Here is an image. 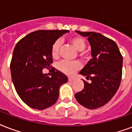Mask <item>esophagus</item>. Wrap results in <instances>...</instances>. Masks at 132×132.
<instances>
[{
	"mask_svg": "<svg viewBox=\"0 0 132 132\" xmlns=\"http://www.w3.org/2000/svg\"><path fill=\"white\" fill-rule=\"evenodd\" d=\"M75 80V78L74 77H68V81L69 82H73Z\"/></svg>",
	"mask_w": 132,
	"mask_h": 132,
	"instance_id": "1",
	"label": "esophagus"
}]
</instances>
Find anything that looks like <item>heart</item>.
I'll return each mask as SVG.
<instances>
[{
	"instance_id": "1",
	"label": "heart",
	"mask_w": 132,
	"mask_h": 132,
	"mask_svg": "<svg viewBox=\"0 0 132 132\" xmlns=\"http://www.w3.org/2000/svg\"><path fill=\"white\" fill-rule=\"evenodd\" d=\"M69 43L74 47L75 50L82 52L85 50L86 46V43L85 39L79 36L73 37L70 38L69 39ZM61 41L60 40H56L53 43L52 48H51V55L53 58H57L59 55V52L61 48ZM82 55V53L80 54ZM81 68V64L78 61H75V62H69L64 60L62 61L59 64H58V68L59 70H61L62 73H65L66 75H71L75 73V71L79 70Z\"/></svg>"
}]
</instances>
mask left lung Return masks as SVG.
Instances as JSON below:
<instances>
[{
	"label": "left lung",
	"instance_id": "left-lung-1",
	"mask_svg": "<svg viewBox=\"0 0 132 132\" xmlns=\"http://www.w3.org/2000/svg\"><path fill=\"white\" fill-rule=\"evenodd\" d=\"M76 32L88 37L92 59L79 72L91 82L84 80V88L75 97L83 106L95 109L106 104L117 92L122 77V57L113 40L94 32Z\"/></svg>",
	"mask_w": 132,
	"mask_h": 132
}]
</instances>
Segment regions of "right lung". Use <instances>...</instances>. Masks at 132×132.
Segmentation results:
<instances>
[{"mask_svg": "<svg viewBox=\"0 0 132 132\" xmlns=\"http://www.w3.org/2000/svg\"><path fill=\"white\" fill-rule=\"evenodd\" d=\"M68 30H37L16 44L10 64L13 84L21 99L31 108L43 110L57 102L59 88L68 77L53 68L51 77L43 73L53 64V43Z\"/></svg>", "mask_w": 132, "mask_h": 132, "instance_id": "1", "label": "right lung"}]
</instances>
